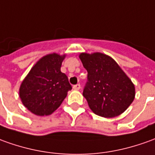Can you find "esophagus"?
<instances>
[{"mask_svg":"<svg viewBox=\"0 0 155 155\" xmlns=\"http://www.w3.org/2000/svg\"><path fill=\"white\" fill-rule=\"evenodd\" d=\"M72 88H73L74 90H79L80 88H81V86H80V84H76V85H74Z\"/></svg>","mask_w":155,"mask_h":155,"instance_id":"esophagus-1","label":"esophagus"}]
</instances>
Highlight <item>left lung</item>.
I'll return each mask as SVG.
<instances>
[{"mask_svg": "<svg viewBox=\"0 0 155 155\" xmlns=\"http://www.w3.org/2000/svg\"><path fill=\"white\" fill-rule=\"evenodd\" d=\"M79 58L88 71L84 89L88 106L98 116L112 118L120 116L135 98V86L110 56L94 52H83Z\"/></svg>", "mask_w": 155, "mask_h": 155, "instance_id": "1", "label": "left lung"}]
</instances>
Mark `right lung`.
I'll return each instance as SVG.
<instances>
[{
	"instance_id": "obj_1",
	"label": "right lung",
	"mask_w": 155,
	"mask_h": 155,
	"mask_svg": "<svg viewBox=\"0 0 155 155\" xmlns=\"http://www.w3.org/2000/svg\"><path fill=\"white\" fill-rule=\"evenodd\" d=\"M66 54L51 53L41 57L31 68L19 88L22 104L36 116H49L56 110L71 89L67 75L61 71Z\"/></svg>"
}]
</instances>
